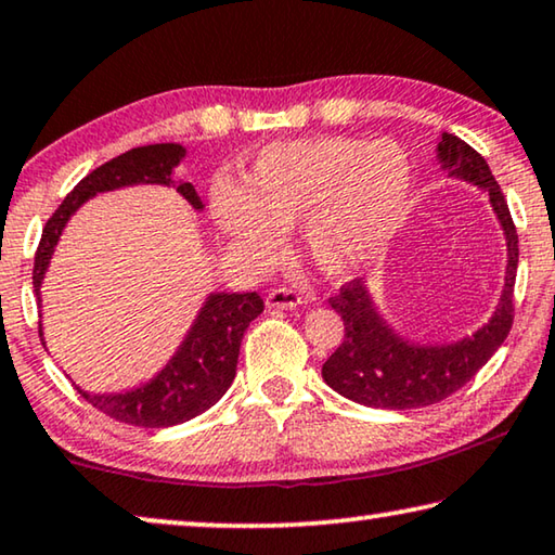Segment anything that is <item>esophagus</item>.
Wrapping results in <instances>:
<instances>
[{"label": "esophagus", "instance_id": "1", "mask_svg": "<svg viewBox=\"0 0 555 555\" xmlns=\"http://www.w3.org/2000/svg\"><path fill=\"white\" fill-rule=\"evenodd\" d=\"M267 306L269 309H296V306H301V296L294 288L279 286L267 294Z\"/></svg>", "mask_w": 555, "mask_h": 555}]
</instances>
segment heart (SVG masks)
<instances>
[{"label": "heart", "instance_id": "heart-1", "mask_svg": "<svg viewBox=\"0 0 555 555\" xmlns=\"http://www.w3.org/2000/svg\"><path fill=\"white\" fill-rule=\"evenodd\" d=\"M412 165L400 145L319 135L269 145L244 190L212 188V217L227 240L267 263L279 230L301 222L306 257L325 276H346L385 249L408 215Z\"/></svg>", "mask_w": 555, "mask_h": 555}]
</instances>
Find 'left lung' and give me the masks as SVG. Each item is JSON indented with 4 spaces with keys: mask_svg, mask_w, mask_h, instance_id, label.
I'll return each instance as SVG.
<instances>
[{
    "mask_svg": "<svg viewBox=\"0 0 555 555\" xmlns=\"http://www.w3.org/2000/svg\"><path fill=\"white\" fill-rule=\"evenodd\" d=\"M437 157L450 178L479 184L506 236V279L501 301L489 323L469 338L444 346H420L390 328L375 309V301L363 279H353L328 298L346 336L323 363V380L343 398L383 410L427 408L464 388L487 365L506 340L514 323V284L518 267V234L504 192L491 175L483 157L452 133H442Z\"/></svg>",
    "mask_w": 555,
    "mask_h": 555,
    "instance_id": "1",
    "label": "left lung"
}]
</instances>
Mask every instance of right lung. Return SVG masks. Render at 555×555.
Instances as JSON below:
<instances>
[{"instance_id": "obj_1", "label": "right lung", "mask_w": 555, "mask_h": 555, "mask_svg": "<svg viewBox=\"0 0 555 555\" xmlns=\"http://www.w3.org/2000/svg\"><path fill=\"white\" fill-rule=\"evenodd\" d=\"M184 157V147L178 143H157L133 147V151L113 157L68 192L59 209L49 217L41 232V242L34 257V294L41 301L39 288L47 274L51 254L59 244L78 207L99 192H111L128 184H172V170ZM178 192L195 209H202V199L190 182H178ZM263 311V301L257 292L249 294H209L199 315L184 336L178 353L172 356L151 383L135 390L116 395H88L78 390L95 410L118 422L135 427H172L197 417L212 408L234 380L236 360L244 331ZM39 336L43 333L39 331Z\"/></svg>"}]
</instances>
